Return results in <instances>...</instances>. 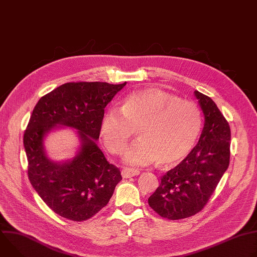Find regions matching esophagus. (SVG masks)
<instances>
[{
    "mask_svg": "<svg viewBox=\"0 0 257 257\" xmlns=\"http://www.w3.org/2000/svg\"><path fill=\"white\" fill-rule=\"evenodd\" d=\"M140 174V171L137 169H131V168H123L121 171V175L123 178H131L134 176H138Z\"/></svg>",
    "mask_w": 257,
    "mask_h": 257,
    "instance_id": "obj_1",
    "label": "esophagus"
}]
</instances>
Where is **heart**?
Masks as SVG:
<instances>
[{
    "label": "heart",
    "instance_id": "b5f03b06",
    "mask_svg": "<svg viewBox=\"0 0 257 257\" xmlns=\"http://www.w3.org/2000/svg\"><path fill=\"white\" fill-rule=\"evenodd\" d=\"M121 111L109 107L99 123V136L106 150L121 154L136 129L138 140L124 153L123 161L132 166H162L180 163L192 150L201 120L197 106L157 88L127 95Z\"/></svg>",
    "mask_w": 257,
    "mask_h": 257
}]
</instances>
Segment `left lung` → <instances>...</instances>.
I'll return each instance as SVG.
<instances>
[{
    "mask_svg": "<svg viewBox=\"0 0 257 257\" xmlns=\"http://www.w3.org/2000/svg\"><path fill=\"white\" fill-rule=\"evenodd\" d=\"M204 125L195 148L161 179L149 198L161 216L180 219L200 211L208 201L230 163L231 130L214 101L195 90Z\"/></svg>",
    "mask_w": 257,
    "mask_h": 257,
    "instance_id": "left-lung-1",
    "label": "left lung"
}]
</instances>
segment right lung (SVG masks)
Instances as JSON below:
<instances>
[{"label":"right lung","instance_id":"add662e5","mask_svg":"<svg viewBox=\"0 0 257 257\" xmlns=\"http://www.w3.org/2000/svg\"><path fill=\"white\" fill-rule=\"evenodd\" d=\"M126 85L106 82L65 83L44 95L34 106L24 132L28 178L34 190L57 214L81 222L111 199L122 180L97 146L104 107ZM77 130L80 146L72 159L58 162L46 154L44 140L54 130Z\"/></svg>","mask_w":257,"mask_h":257}]
</instances>
